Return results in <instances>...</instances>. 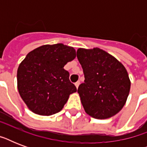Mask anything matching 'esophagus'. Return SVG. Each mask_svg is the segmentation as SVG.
<instances>
[{"label":"esophagus","mask_w":147,"mask_h":147,"mask_svg":"<svg viewBox=\"0 0 147 147\" xmlns=\"http://www.w3.org/2000/svg\"><path fill=\"white\" fill-rule=\"evenodd\" d=\"M79 85H80V82H77L75 83V85H76V87L78 88V86H79Z\"/></svg>","instance_id":"esophagus-1"}]
</instances>
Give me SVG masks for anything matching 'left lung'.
I'll return each mask as SVG.
<instances>
[{"label":"left lung","instance_id":"left-lung-1","mask_svg":"<svg viewBox=\"0 0 147 147\" xmlns=\"http://www.w3.org/2000/svg\"><path fill=\"white\" fill-rule=\"evenodd\" d=\"M84 83L78 88L81 102L88 115L96 119L111 117L125 105L130 80L121 62L99 48L77 50Z\"/></svg>","mask_w":147,"mask_h":147}]
</instances>
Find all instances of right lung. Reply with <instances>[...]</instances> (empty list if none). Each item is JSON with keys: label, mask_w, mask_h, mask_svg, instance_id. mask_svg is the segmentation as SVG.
<instances>
[{"label": "right lung", "mask_w": 147, "mask_h": 147, "mask_svg": "<svg viewBox=\"0 0 147 147\" xmlns=\"http://www.w3.org/2000/svg\"><path fill=\"white\" fill-rule=\"evenodd\" d=\"M76 56L73 47L62 43L43 45L26 55L17 69V88L31 111L49 116L63 108L77 91L64 69Z\"/></svg>", "instance_id": "add662e5"}]
</instances>
